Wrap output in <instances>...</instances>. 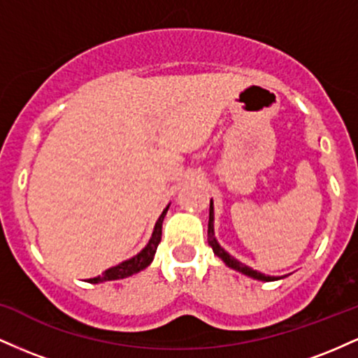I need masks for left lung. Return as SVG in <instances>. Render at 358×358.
Returning a JSON list of instances; mask_svg holds the SVG:
<instances>
[{"label":"left lung","instance_id":"8db88e82","mask_svg":"<svg viewBox=\"0 0 358 358\" xmlns=\"http://www.w3.org/2000/svg\"><path fill=\"white\" fill-rule=\"evenodd\" d=\"M208 245H210V248L213 249V254H215V256H219L222 261H224L225 264L229 266V268L239 271V273L245 274V276L259 279V281H276V279H279V278H274V276H266V274L257 273V271L250 269L249 266L242 264V262L237 261L236 257H232L231 254L227 252V250H224L220 248V244L217 242L215 236H213V202H212V200H210V213H208Z\"/></svg>","mask_w":358,"mask_h":358}]
</instances>
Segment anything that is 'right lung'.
Returning <instances> with one entry per match:
<instances>
[{
    "mask_svg": "<svg viewBox=\"0 0 358 358\" xmlns=\"http://www.w3.org/2000/svg\"><path fill=\"white\" fill-rule=\"evenodd\" d=\"M168 207H170V205H166V208L163 210L162 215H159V219L156 220L155 231H153V234H151L150 242H148L141 252H138L136 256L127 259V261H124V262H121V264L114 266V268H109L108 271H104L101 276L87 279V282L97 285V282L114 281V279H124L127 276H133V274H136V273H139V271L148 268V266L151 264V261H153L156 249H158V244L162 242V225H163V219H165V215L168 212Z\"/></svg>",
    "mask_w": 358,
    "mask_h": 358,
    "instance_id": "right-lung-1",
    "label": "right lung"
}]
</instances>
